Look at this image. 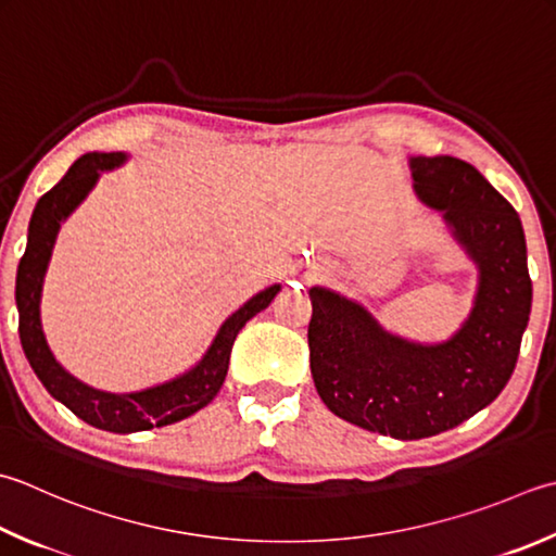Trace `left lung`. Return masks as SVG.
I'll return each instance as SVG.
<instances>
[{
    "mask_svg": "<svg viewBox=\"0 0 556 556\" xmlns=\"http://www.w3.org/2000/svg\"><path fill=\"white\" fill-rule=\"evenodd\" d=\"M412 188L477 267L463 325L443 342L388 332L364 303L311 287V374L332 415L400 441L437 437L498 397L528 328L532 281L518 214L455 156H412Z\"/></svg>",
    "mask_w": 556,
    "mask_h": 556,
    "instance_id": "left-lung-1",
    "label": "left lung"
}]
</instances>
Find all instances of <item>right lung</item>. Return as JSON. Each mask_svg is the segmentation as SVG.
I'll return each instance as SVG.
<instances>
[{"label":"right lung","mask_w":556,"mask_h":556,"mask_svg":"<svg viewBox=\"0 0 556 556\" xmlns=\"http://www.w3.org/2000/svg\"><path fill=\"white\" fill-rule=\"evenodd\" d=\"M125 161L127 154H123V151H113V154L93 151V154H84L72 163L67 176L50 192L42 194L36 210H33L26 253L21 257L16 271L18 334L30 368L36 371L48 393L72 409L76 417L96 429L113 433H135L166 427V424H176L210 405L224 386L236 334L243 330V325L250 318L265 311L281 289L279 285H271L245 301L241 308L222 323V328L216 330L212 344L206 346L198 364L176 378L163 380L159 386L135 390V393H108V390H98L72 376L54 358L48 337L42 332V285H46L60 226L70 219L76 206L89 198L101 173L119 168Z\"/></svg>","instance_id":"add662e5"}]
</instances>
